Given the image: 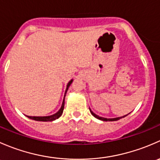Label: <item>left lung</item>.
Instances as JSON below:
<instances>
[{"label": "left lung", "mask_w": 160, "mask_h": 160, "mask_svg": "<svg viewBox=\"0 0 160 160\" xmlns=\"http://www.w3.org/2000/svg\"><path fill=\"white\" fill-rule=\"evenodd\" d=\"M90 113H91V114H92V115H93V116H94L95 118H97L100 119V120L104 121V122H108V121H109V122H113V121H118V120H119V119L122 118H124V117H125V116L128 115V114H126V115L122 116V117H120V118H105L100 117V116H98V115H97V114H95L93 112V111H92L91 110H90Z\"/></svg>", "instance_id": "8db88e82"}]
</instances>
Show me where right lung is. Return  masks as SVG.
Segmentation results:
<instances>
[{
  "mask_svg": "<svg viewBox=\"0 0 160 160\" xmlns=\"http://www.w3.org/2000/svg\"><path fill=\"white\" fill-rule=\"evenodd\" d=\"M72 80H70V81L69 82L68 84H67V90H66V92H65V96H66V93H67V90H68L69 87H70V85L71 84V83H72ZM64 98H65V97H64ZM63 109H64V100L63 101H62V104L61 108L59 109V111H58L57 113H56V114H53V115L46 116V117H35V116H28V118H29L31 119H33V120L35 121H39V122H52V121L56 120V119H57L58 118H59L61 115H62Z\"/></svg>",
  "mask_w": 160,
  "mask_h": 160,
  "instance_id": "add662e5",
  "label": "right lung"
}]
</instances>
